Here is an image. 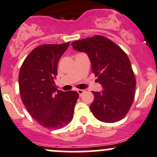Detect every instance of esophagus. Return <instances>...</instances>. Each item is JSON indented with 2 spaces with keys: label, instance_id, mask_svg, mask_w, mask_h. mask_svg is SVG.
<instances>
[{
  "label": "esophagus",
  "instance_id": "esophagus-1",
  "mask_svg": "<svg viewBox=\"0 0 157 157\" xmlns=\"http://www.w3.org/2000/svg\"><path fill=\"white\" fill-rule=\"evenodd\" d=\"M77 93H78V94L80 96H81L82 94H83V93H84V90H80V89H78V90H77Z\"/></svg>",
  "mask_w": 157,
  "mask_h": 157
}]
</instances>
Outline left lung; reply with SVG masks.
Segmentation results:
<instances>
[{
    "label": "left lung",
    "mask_w": 157,
    "mask_h": 157,
    "mask_svg": "<svg viewBox=\"0 0 157 157\" xmlns=\"http://www.w3.org/2000/svg\"><path fill=\"white\" fill-rule=\"evenodd\" d=\"M74 50L87 54L91 69L102 86L92 92L90 106L94 117L105 123H115L127 115L134 99L135 76L124 51L103 36H91L72 43Z\"/></svg>",
    "instance_id": "obj_1"
}]
</instances>
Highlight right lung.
<instances>
[{
  "label": "right lung",
  "mask_w": 157,
  "mask_h": 157,
  "mask_svg": "<svg viewBox=\"0 0 157 157\" xmlns=\"http://www.w3.org/2000/svg\"><path fill=\"white\" fill-rule=\"evenodd\" d=\"M69 44L37 47L26 57L20 70L23 103L36 122L51 130L62 128L72 121L79 97L77 91L58 90L54 82L57 63Z\"/></svg>",
  "instance_id": "1"
}]
</instances>
